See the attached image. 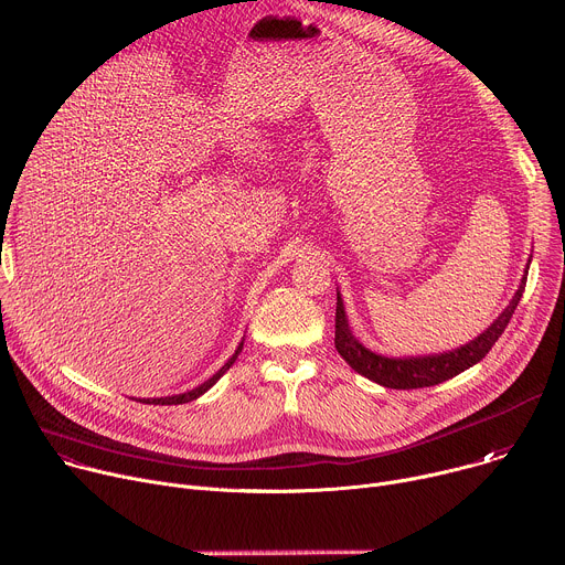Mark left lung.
<instances>
[{
	"label": "left lung",
	"instance_id": "8db88e82",
	"mask_svg": "<svg viewBox=\"0 0 565 565\" xmlns=\"http://www.w3.org/2000/svg\"><path fill=\"white\" fill-rule=\"evenodd\" d=\"M527 271L512 298V302L505 307V311L479 335L472 343L455 350V352H445L436 356H418V359H385L367 348H363L356 338L350 331L348 318H345V307L341 300V294L335 296V350L341 354L352 370L363 374L365 379L392 387V390H416V387H431L438 385L447 379H452L468 367L477 365L486 354L492 350V345L499 341V335L505 331L521 296L525 289Z\"/></svg>",
	"mask_w": 565,
	"mask_h": 565
}]
</instances>
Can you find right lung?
<instances>
[{"label": "right lung", "mask_w": 565, "mask_h": 565, "mask_svg": "<svg viewBox=\"0 0 565 565\" xmlns=\"http://www.w3.org/2000/svg\"><path fill=\"white\" fill-rule=\"evenodd\" d=\"M243 352V343L238 345V350H236V354L227 361V363H224L209 381H204L200 387H195V390H191V392H184V394H175V396H164V398H147V401H142V403H149V405H182V403H189V401H193V398H198V396H202L211 385H215V381L224 374V372H227L234 363H236V359H238V354Z\"/></svg>", "instance_id": "obj_1"}]
</instances>
